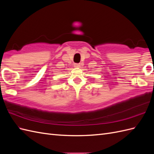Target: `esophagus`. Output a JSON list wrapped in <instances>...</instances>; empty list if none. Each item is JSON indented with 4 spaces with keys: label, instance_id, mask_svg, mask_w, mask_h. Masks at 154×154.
<instances>
[{
    "label": "esophagus",
    "instance_id": "esophagus-1",
    "mask_svg": "<svg viewBox=\"0 0 154 154\" xmlns=\"http://www.w3.org/2000/svg\"><path fill=\"white\" fill-rule=\"evenodd\" d=\"M74 67H79L80 66V63H74Z\"/></svg>",
    "mask_w": 154,
    "mask_h": 154
}]
</instances>
